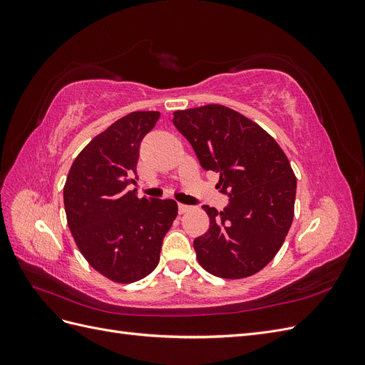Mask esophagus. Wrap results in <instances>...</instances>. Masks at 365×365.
<instances>
[{"label":"esophagus","mask_w":365,"mask_h":365,"mask_svg":"<svg viewBox=\"0 0 365 365\" xmlns=\"http://www.w3.org/2000/svg\"><path fill=\"white\" fill-rule=\"evenodd\" d=\"M190 210V207L189 205H185V204H178V212L182 215V213H185V212H189Z\"/></svg>","instance_id":"34e87169"}]
</instances>
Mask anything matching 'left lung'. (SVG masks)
I'll return each instance as SVG.
<instances>
[{
  "mask_svg": "<svg viewBox=\"0 0 365 365\" xmlns=\"http://www.w3.org/2000/svg\"><path fill=\"white\" fill-rule=\"evenodd\" d=\"M172 121L230 196L222 212L204 205L210 227L193 242L196 259L216 277H250L275 257L291 228L297 180L289 160L267 130L222 105L175 111Z\"/></svg>",
  "mask_w": 365,
  "mask_h": 365,
  "instance_id": "8db88e82",
  "label": "left lung"
}]
</instances>
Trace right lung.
Masks as SVG:
<instances>
[{"instance_id":"right-lung-1","label":"right lung","mask_w":365,"mask_h":365,"mask_svg":"<svg viewBox=\"0 0 365 365\" xmlns=\"http://www.w3.org/2000/svg\"><path fill=\"white\" fill-rule=\"evenodd\" d=\"M160 118L135 111L94 137L76 157L63 185L67 222L91 267L115 283L145 279L160 262L165 233L178 215L173 200L138 197L140 143Z\"/></svg>"}]
</instances>
